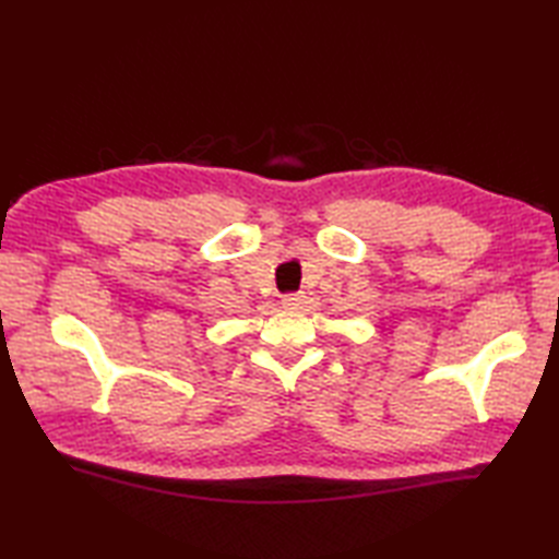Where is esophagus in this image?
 I'll return each mask as SVG.
<instances>
[{
  "instance_id": "esophagus-1",
  "label": "esophagus",
  "mask_w": 559,
  "mask_h": 559,
  "mask_svg": "<svg viewBox=\"0 0 559 559\" xmlns=\"http://www.w3.org/2000/svg\"><path fill=\"white\" fill-rule=\"evenodd\" d=\"M305 302V293H290L283 295V307H300Z\"/></svg>"
}]
</instances>
